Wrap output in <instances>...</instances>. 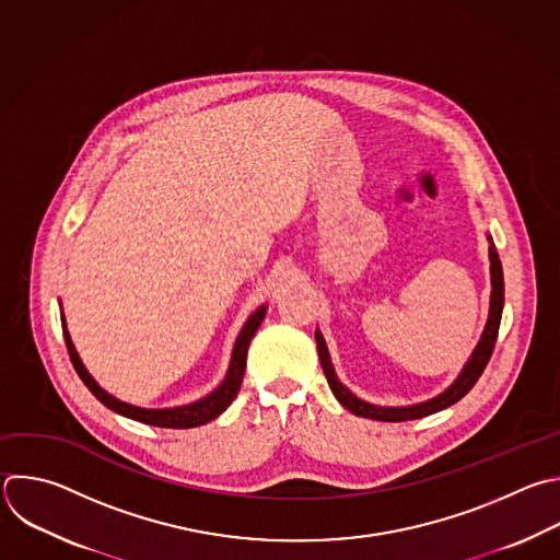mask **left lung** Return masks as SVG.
I'll list each match as a JSON object with an SVG mask.
<instances>
[{
    "mask_svg": "<svg viewBox=\"0 0 560 560\" xmlns=\"http://www.w3.org/2000/svg\"><path fill=\"white\" fill-rule=\"evenodd\" d=\"M488 250H490V283H492V292H490V314H488V323L486 329L481 334L479 345L475 347L472 355L468 358L464 371L459 374V378L440 396L413 405V407H378V405H369L364 400H360L358 396H353L338 378H336V371L331 366L329 360V351L327 345L323 340V334L316 329L314 338H316V347H318V358H320V366L325 371V378L327 385L331 389V394L336 396V400L351 411L353 416L360 418H369V420H378V422H407V420H418L431 413H438L451 405H455L457 400H462L479 381V376L483 374V369L492 355L494 342H497V334H499V325H501V312H503V270H501V259L499 253L494 248L492 237L488 235Z\"/></svg>",
    "mask_w": 560,
    "mask_h": 560,
    "instance_id": "left-lung-1",
    "label": "left lung"
}]
</instances>
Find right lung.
<instances>
[{
  "label": "right lung",
  "instance_id": "1",
  "mask_svg": "<svg viewBox=\"0 0 560 560\" xmlns=\"http://www.w3.org/2000/svg\"><path fill=\"white\" fill-rule=\"evenodd\" d=\"M266 316V305H261L257 312L250 314V318L246 320V325L242 327L237 340H235V347H233V358H231V366H229V374L226 378L222 381V385L211 392L207 398L198 400V402H191V405H184V407H173V409H142V407H133V405H127L114 396H109L105 389L98 387V383L90 376V371L85 369V364L81 362L74 345H72V338L66 329V318L61 316V325H63V338H66V345H68V353H70V360L77 369L79 378L85 383V387L112 411L125 416V418H131L136 422H142V424H149V427H160V429H194V427H202L211 420H215L220 413H224L231 402L235 400L240 387H242V381H244V371H246V353H248V345L255 336V331L259 329L261 320Z\"/></svg>",
  "mask_w": 560,
  "mask_h": 560
}]
</instances>
